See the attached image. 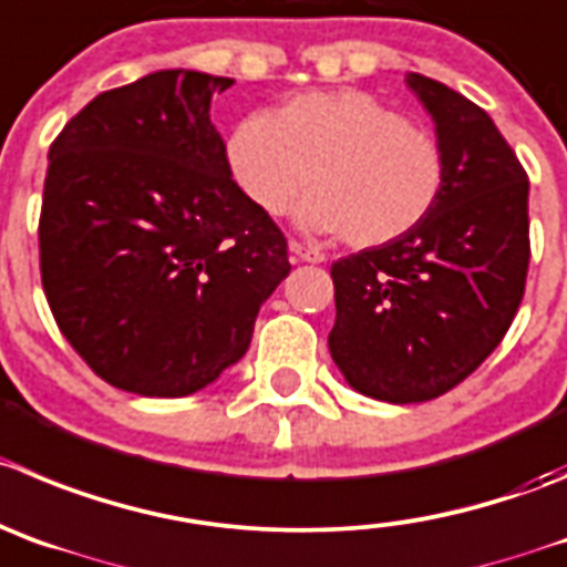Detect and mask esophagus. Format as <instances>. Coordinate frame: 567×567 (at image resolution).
Here are the masks:
<instances>
[{"label": "esophagus", "mask_w": 567, "mask_h": 567, "mask_svg": "<svg viewBox=\"0 0 567 567\" xmlns=\"http://www.w3.org/2000/svg\"><path fill=\"white\" fill-rule=\"evenodd\" d=\"M290 254H293V259H301V262H324V251L321 248H313V246H305V243L299 240H290Z\"/></svg>", "instance_id": "1"}]
</instances>
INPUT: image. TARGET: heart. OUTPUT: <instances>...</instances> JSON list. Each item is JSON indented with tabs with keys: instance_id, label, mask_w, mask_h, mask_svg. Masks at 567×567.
<instances>
[{
	"instance_id": "heart-1",
	"label": "heart",
	"mask_w": 567,
	"mask_h": 567,
	"mask_svg": "<svg viewBox=\"0 0 567 567\" xmlns=\"http://www.w3.org/2000/svg\"><path fill=\"white\" fill-rule=\"evenodd\" d=\"M237 187L266 215L313 189L299 220L355 248L414 231L444 187V151L422 125L358 89L305 92L248 114L226 136Z\"/></svg>"
}]
</instances>
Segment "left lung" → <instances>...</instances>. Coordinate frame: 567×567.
Wrapping results in <instances>:
<instances>
[{
    "instance_id": "left-lung-1",
    "label": "left lung",
    "mask_w": 567,
    "mask_h": 567,
    "mask_svg": "<svg viewBox=\"0 0 567 567\" xmlns=\"http://www.w3.org/2000/svg\"><path fill=\"white\" fill-rule=\"evenodd\" d=\"M436 123L444 187L400 240L332 262V361L385 403L447 394L504 341L528 274V176L473 100L409 75Z\"/></svg>"
}]
</instances>
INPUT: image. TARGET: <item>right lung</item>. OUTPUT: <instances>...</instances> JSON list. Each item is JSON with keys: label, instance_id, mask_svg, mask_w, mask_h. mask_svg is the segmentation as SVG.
<instances>
[{"label": "right lung", "instance_id": "obj_1", "mask_svg": "<svg viewBox=\"0 0 567 567\" xmlns=\"http://www.w3.org/2000/svg\"><path fill=\"white\" fill-rule=\"evenodd\" d=\"M229 78L164 69L97 94L50 145L41 285L97 378L142 396L204 389L251 343L288 240L246 198L209 123Z\"/></svg>", "mask_w": 567, "mask_h": 567}]
</instances>
